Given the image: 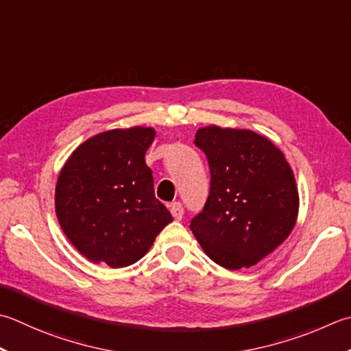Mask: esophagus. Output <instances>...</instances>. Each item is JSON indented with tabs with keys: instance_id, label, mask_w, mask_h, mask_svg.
<instances>
[{
	"instance_id": "esophagus-1",
	"label": "esophagus",
	"mask_w": 351,
	"mask_h": 351,
	"mask_svg": "<svg viewBox=\"0 0 351 351\" xmlns=\"http://www.w3.org/2000/svg\"><path fill=\"white\" fill-rule=\"evenodd\" d=\"M170 211H171V216H173L176 221H181L182 215H184V207L181 202H173L170 205Z\"/></svg>"
}]
</instances>
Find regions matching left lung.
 Wrapping results in <instances>:
<instances>
[{"mask_svg":"<svg viewBox=\"0 0 351 351\" xmlns=\"http://www.w3.org/2000/svg\"><path fill=\"white\" fill-rule=\"evenodd\" d=\"M195 144L207 156L210 193L190 228L226 269L258 263L291 234L298 215L293 171L278 147L252 130L208 126Z\"/></svg>","mask_w":351,"mask_h":351,"instance_id":"left-lung-1","label":"left lung"}]
</instances>
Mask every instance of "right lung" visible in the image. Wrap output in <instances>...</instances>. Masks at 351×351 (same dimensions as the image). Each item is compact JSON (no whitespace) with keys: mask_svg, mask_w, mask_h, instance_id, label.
<instances>
[{"mask_svg":"<svg viewBox=\"0 0 351 351\" xmlns=\"http://www.w3.org/2000/svg\"><path fill=\"white\" fill-rule=\"evenodd\" d=\"M150 128L101 132L74 150L60 170L56 215L65 236L94 263L129 266L149 251L171 219L155 197Z\"/></svg>","mask_w":351,"mask_h":351,"instance_id":"1","label":"right lung"}]
</instances>
